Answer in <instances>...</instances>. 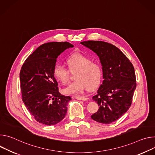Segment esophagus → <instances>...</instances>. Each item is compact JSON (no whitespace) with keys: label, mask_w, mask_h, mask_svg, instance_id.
Listing matches in <instances>:
<instances>
[{"label":"esophagus","mask_w":155,"mask_h":155,"mask_svg":"<svg viewBox=\"0 0 155 155\" xmlns=\"http://www.w3.org/2000/svg\"><path fill=\"white\" fill-rule=\"evenodd\" d=\"M74 98L76 100H83V101L87 100V98L86 97H82V96H75Z\"/></svg>","instance_id":"1"}]
</instances>
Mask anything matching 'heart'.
<instances>
[{
  "label": "heart",
  "instance_id": "heart-1",
  "mask_svg": "<svg viewBox=\"0 0 155 155\" xmlns=\"http://www.w3.org/2000/svg\"><path fill=\"white\" fill-rule=\"evenodd\" d=\"M66 63L68 70L63 65L57 64L53 70L55 78L62 84L70 82V72L75 73L76 79L64 89L67 94H80L89 88L94 89L100 83L103 71L101 65L81 53H75L69 56Z\"/></svg>",
  "mask_w": 155,
  "mask_h": 155
}]
</instances>
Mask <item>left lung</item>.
<instances>
[{
  "label": "left lung",
  "instance_id": "left-lung-1",
  "mask_svg": "<svg viewBox=\"0 0 155 155\" xmlns=\"http://www.w3.org/2000/svg\"><path fill=\"white\" fill-rule=\"evenodd\" d=\"M99 57L104 81L92 99L99 109L91 116L94 121L110 124L121 117L130 108L135 89L136 78L133 64L114 45L98 41L81 42Z\"/></svg>",
  "mask_w": 155,
  "mask_h": 155
}]
</instances>
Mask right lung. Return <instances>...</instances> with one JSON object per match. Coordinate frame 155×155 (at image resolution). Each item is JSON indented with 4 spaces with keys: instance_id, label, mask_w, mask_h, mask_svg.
<instances>
[{
    "instance_id": "1",
    "label": "right lung",
    "mask_w": 155,
    "mask_h": 155,
    "mask_svg": "<svg viewBox=\"0 0 155 155\" xmlns=\"http://www.w3.org/2000/svg\"><path fill=\"white\" fill-rule=\"evenodd\" d=\"M73 45L52 42L39 46L24 62L20 73L22 100L38 122L52 126L60 122L71 98L61 95L54 74L58 56Z\"/></svg>"
}]
</instances>
